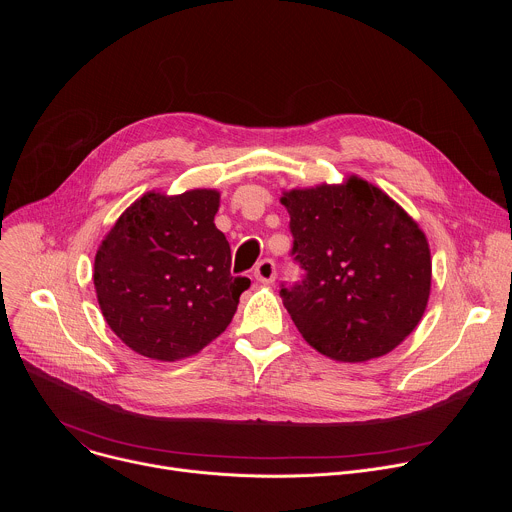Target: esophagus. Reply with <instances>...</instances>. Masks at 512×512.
<instances>
[{
	"instance_id": "obj_1",
	"label": "esophagus",
	"mask_w": 512,
	"mask_h": 512,
	"mask_svg": "<svg viewBox=\"0 0 512 512\" xmlns=\"http://www.w3.org/2000/svg\"><path fill=\"white\" fill-rule=\"evenodd\" d=\"M253 275H255V279L259 283H273V279H275V263L271 259H263L261 263H257Z\"/></svg>"
}]
</instances>
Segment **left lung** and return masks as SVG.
I'll use <instances>...</instances> for the list:
<instances>
[{"label":"left lung","mask_w":512,"mask_h":512,"mask_svg":"<svg viewBox=\"0 0 512 512\" xmlns=\"http://www.w3.org/2000/svg\"><path fill=\"white\" fill-rule=\"evenodd\" d=\"M306 279L281 287L304 340L338 362L389 354L421 322L431 251L415 218L379 186L348 176L281 192Z\"/></svg>","instance_id":"obj_1"}]
</instances>
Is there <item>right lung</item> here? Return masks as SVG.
<instances>
[{
	"label": "right lung",
	"instance_id": "1",
	"mask_svg": "<svg viewBox=\"0 0 512 512\" xmlns=\"http://www.w3.org/2000/svg\"><path fill=\"white\" fill-rule=\"evenodd\" d=\"M221 192L150 190L123 210L95 255L93 283L109 328L133 352L176 362L231 324L251 285L231 275V247L216 229Z\"/></svg>",
	"mask_w": 512,
	"mask_h": 512
}]
</instances>
